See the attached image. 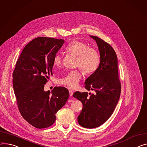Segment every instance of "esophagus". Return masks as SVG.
I'll use <instances>...</instances> for the list:
<instances>
[{"mask_svg": "<svg viewBox=\"0 0 147 147\" xmlns=\"http://www.w3.org/2000/svg\"><path fill=\"white\" fill-rule=\"evenodd\" d=\"M69 94L70 96H72L73 94V91L71 90H69Z\"/></svg>", "mask_w": 147, "mask_h": 147, "instance_id": "esophagus-1", "label": "esophagus"}]
</instances>
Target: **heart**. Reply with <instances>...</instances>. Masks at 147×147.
I'll return each instance as SVG.
<instances>
[{
  "label": "heart",
  "instance_id": "1",
  "mask_svg": "<svg viewBox=\"0 0 147 147\" xmlns=\"http://www.w3.org/2000/svg\"><path fill=\"white\" fill-rule=\"evenodd\" d=\"M65 51L73 56H77L76 67L78 69L67 73L58 80V83L71 88H76L82 78V71L87 75L94 73L100 63L98 51L82 41L74 40L70 43L65 48ZM62 59L59 55L55 56L53 65L55 67H60Z\"/></svg>",
  "mask_w": 147,
  "mask_h": 147
}]
</instances>
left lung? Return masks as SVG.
Wrapping results in <instances>:
<instances>
[{"label":"left lung","instance_id":"1","mask_svg":"<svg viewBox=\"0 0 147 147\" xmlns=\"http://www.w3.org/2000/svg\"><path fill=\"white\" fill-rule=\"evenodd\" d=\"M95 40L100 51V63L97 70L85 82V88L94 93L75 92L73 97L81 101L82 111L77 118L82 127L94 128L104 124L111 117L121 94L118 78V61L113 48L101 38L90 36Z\"/></svg>","mask_w":147,"mask_h":147}]
</instances>
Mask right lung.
<instances>
[{"label":"right lung","instance_id":"add662e5","mask_svg":"<svg viewBox=\"0 0 147 147\" xmlns=\"http://www.w3.org/2000/svg\"><path fill=\"white\" fill-rule=\"evenodd\" d=\"M64 43L63 39L39 37L23 49L13 72V86L19 110L30 124L45 128L56 121V114L65 105L69 90L55 87L45 91V84L53 76V59Z\"/></svg>","mask_w":147,"mask_h":147}]
</instances>
